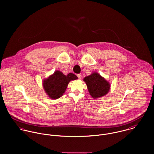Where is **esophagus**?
Instances as JSON below:
<instances>
[{"label": "esophagus", "mask_w": 154, "mask_h": 154, "mask_svg": "<svg viewBox=\"0 0 154 154\" xmlns=\"http://www.w3.org/2000/svg\"><path fill=\"white\" fill-rule=\"evenodd\" d=\"M77 77H78V78H79V79H82V75H81L80 74H77Z\"/></svg>", "instance_id": "1"}]
</instances>
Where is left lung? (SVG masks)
I'll use <instances>...</instances> for the list:
<instances>
[{
    "label": "left lung",
    "mask_w": 154,
    "mask_h": 154,
    "mask_svg": "<svg viewBox=\"0 0 154 154\" xmlns=\"http://www.w3.org/2000/svg\"><path fill=\"white\" fill-rule=\"evenodd\" d=\"M90 94L93 98L103 96L110 89V85L98 73L93 72L84 79Z\"/></svg>",
    "instance_id": "1"
}]
</instances>
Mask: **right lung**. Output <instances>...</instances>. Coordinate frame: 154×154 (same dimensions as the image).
<instances>
[{
	"label": "right lung",
	"instance_id": "obj_1",
	"mask_svg": "<svg viewBox=\"0 0 154 154\" xmlns=\"http://www.w3.org/2000/svg\"><path fill=\"white\" fill-rule=\"evenodd\" d=\"M78 77L72 73L64 75L60 71H57L48 79L43 81V87L45 92L52 99H58L62 96L66 89L71 80L77 79Z\"/></svg>",
	"mask_w": 154,
	"mask_h": 154
}]
</instances>
